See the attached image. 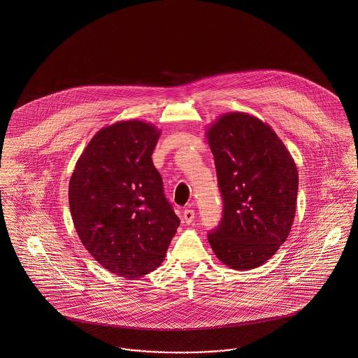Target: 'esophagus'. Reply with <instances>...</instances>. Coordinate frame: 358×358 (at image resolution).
Here are the masks:
<instances>
[{
  "label": "esophagus",
  "mask_w": 358,
  "mask_h": 358,
  "mask_svg": "<svg viewBox=\"0 0 358 358\" xmlns=\"http://www.w3.org/2000/svg\"><path fill=\"white\" fill-rule=\"evenodd\" d=\"M195 217V212L193 209H185L183 210V215H182V219H183V222L186 223V224H190V223H193V220H194Z\"/></svg>",
  "instance_id": "34e87169"
}]
</instances>
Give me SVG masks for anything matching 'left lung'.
<instances>
[{"label":"left lung","mask_w":358,"mask_h":358,"mask_svg":"<svg viewBox=\"0 0 358 358\" xmlns=\"http://www.w3.org/2000/svg\"><path fill=\"white\" fill-rule=\"evenodd\" d=\"M213 153L223 217L208 234L216 257L249 271L269 260L293 226L298 171L282 139L266 123L243 113L222 115L206 130Z\"/></svg>","instance_id":"obj_1"}]
</instances>
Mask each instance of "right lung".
<instances>
[{
  "label": "right lung",
  "mask_w": 358,
  "mask_h": 358,
  "mask_svg": "<svg viewBox=\"0 0 358 358\" xmlns=\"http://www.w3.org/2000/svg\"><path fill=\"white\" fill-rule=\"evenodd\" d=\"M162 131L117 122L92 138L69 180V209L86 250L110 273L138 279L159 268L179 217L152 155Z\"/></svg>",
  "instance_id": "obj_1"
}]
</instances>
